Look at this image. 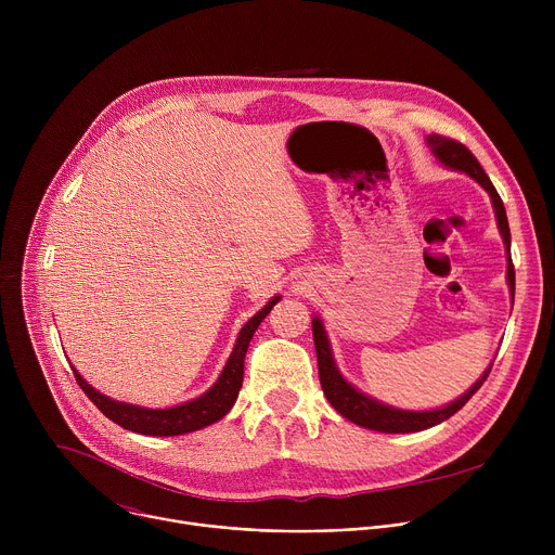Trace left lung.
<instances>
[{
	"label": "left lung",
	"instance_id": "8db88e82",
	"mask_svg": "<svg viewBox=\"0 0 555 555\" xmlns=\"http://www.w3.org/2000/svg\"><path fill=\"white\" fill-rule=\"evenodd\" d=\"M426 144L430 149V153L437 157V163L443 165L446 169L459 171L469 176L474 182H477L483 191H488L492 206H494V215H496V223H499V232L503 236L505 244V253H507V285L512 292V300H514V266H512V255H509V246H512V234H509V223H507V215H505V206L494 189V184L490 182L488 173L483 171V167L479 165L477 157L469 153L467 146H463L461 142H454L450 138L430 133L426 135ZM311 332H313V345H315V358H319V375H321V386L325 398L330 400V404L349 422L369 428V430H377V433H420L426 428H433L441 422H446L448 417H452L456 411H461L467 400L477 392L483 382L490 375L492 362L490 366L483 371V375L474 382L461 398H456L454 402L439 406V409H430V411H404V409H395L390 404H384L371 395L362 392L360 388H356L338 369L336 360H334V351H332V343L330 336L325 332L323 321L319 315L311 319Z\"/></svg>",
	"mask_w": 555,
	"mask_h": 555
}]
</instances>
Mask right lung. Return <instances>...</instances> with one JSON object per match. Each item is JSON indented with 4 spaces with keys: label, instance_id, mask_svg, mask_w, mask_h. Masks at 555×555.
I'll return each instance as SVG.
<instances>
[{
    "label": "right lung",
    "instance_id": "add662e5",
    "mask_svg": "<svg viewBox=\"0 0 555 555\" xmlns=\"http://www.w3.org/2000/svg\"><path fill=\"white\" fill-rule=\"evenodd\" d=\"M279 300H281V294L272 296L268 300V305L261 307L253 315V319L242 327L240 336H236V340H234L232 353L225 360L215 384L191 402L176 404L169 409H146V406H138V404H129V402H118L114 398H107V395H103L101 390H96L92 384H88L74 366H72V371L76 375L78 386L86 390V395L96 404V409L105 417H109L112 422L122 426L125 430H131L138 435H149V437H176V435H186V433L206 428V426L219 422L234 406L236 398H240V388L244 382V358H246L248 345H250L257 327L263 323V319Z\"/></svg>",
    "mask_w": 555,
    "mask_h": 555
}]
</instances>
